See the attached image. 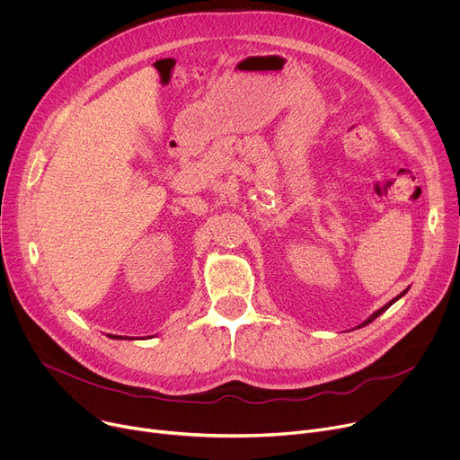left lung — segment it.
I'll list each match as a JSON object with an SVG mask.
<instances>
[{
    "label": "left lung",
    "instance_id": "left-lung-1",
    "mask_svg": "<svg viewBox=\"0 0 460 460\" xmlns=\"http://www.w3.org/2000/svg\"><path fill=\"white\" fill-rule=\"evenodd\" d=\"M405 293H407V289H405V291H403V293H400V295H398V296H396V298H393V300H391V302H386V304H385V305H383V307H379V309H377V311H374V313H372V314H370V316H368V319H367V321H365V323H361V324H359V326H358V328H363V326H367V324H370V323H372V321H376V319H377V316H379V314H383V313H385V311H386V309H388V307H391V305H393V304H394V302H398V300H400V298H402V296H403V295H405Z\"/></svg>",
    "mask_w": 460,
    "mask_h": 460
}]
</instances>
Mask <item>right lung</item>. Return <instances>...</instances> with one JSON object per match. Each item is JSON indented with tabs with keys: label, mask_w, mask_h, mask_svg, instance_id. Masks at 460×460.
I'll return each mask as SVG.
<instances>
[{
	"label": "right lung",
	"mask_w": 460,
	"mask_h": 460,
	"mask_svg": "<svg viewBox=\"0 0 460 460\" xmlns=\"http://www.w3.org/2000/svg\"><path fill=\"white\" fill-rule=\"evenodd\" d=\"M111 339H127V337H121V335H109ZM130 339V337H128Z\"/></svg>",
	"instance_id": "right-lung-1"
}]
</instances>
